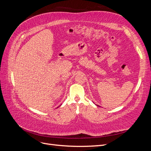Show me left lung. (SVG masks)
<instances>
[{
	"label": "left lung",
	"mask_w": 151,
	"mask_h": 151,
	"mask_svg": "<svg viewBox=\"0 0 151 151\" xmlns=\"http://www.w3.org/2000/svg\"><path fill=\"white\" fill-rule=\"evenodd\" d=\"M97 106H99V105H97Z\"/></svg>",
	"instance_id": "1"
}]
</instances>
